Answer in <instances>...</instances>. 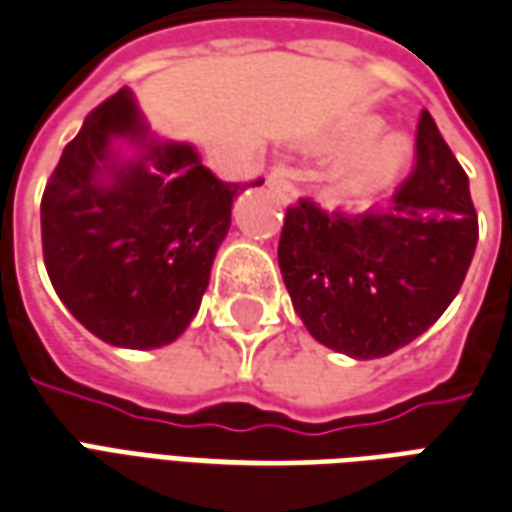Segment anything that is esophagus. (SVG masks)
<instances>
[{"mask_svg":"<svg viewBox=\"0 0 512 512\" xmlns=\"http://www.w3.org/2000/svg\"><path fill=\"white\" fill-rule=\"evenodd\" d=\"M268 189L279 191L285 200H293L296 197V186H293V175H290V169L285 164H277V167H271L268 172Z\"/></svg>","mask_w":512,"mask_h":512,"instance_id":"1","label":"esophagus"}]
</instances>
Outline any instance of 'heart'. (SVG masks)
<instances>
[{
    "label": "heart",
    "mask_w": 512,
    "mask_h": 512,
    "mask_svg": "<svg viewBox=\"0 0 512 512\" xmlns=\"http://www.w3.org/2000/svg\"><path fill=\"white\" fill-rule=\"evenodd\" d=\"M384 134V120L362 115L337 128L326 150L334 156H351L337 169L329 183V197L345 208H367L389 191L411 164L414 147L403 134Z\"/></svg>",
    "instance_id": "obj_1"
}]
</instances>
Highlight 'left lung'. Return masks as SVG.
<instances>
[{"label": "left lung", "instance_id": "left-lung-1", "mask_svg": "<svg viewBox=\"0 0 512 512\" xmlns=\"http://www.w3.org/2000/svg\"><path fill=\"white\" fill-rule=\"evenodd\" d=\"M477 246L469 178L428 112L417 164L381 211L290 205L279 271L293 310L326 348L381 359L408 345L458 296Z\"/></svg>", "mask_w": 512, "mask_h": 512}]
</instances>
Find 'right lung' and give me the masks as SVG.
Returning <instances> with one entry per match:
<instances>
[{"label":"right lung","mask_w":512,"mask_h":512,"mask_svg":"<svg viewBox=\"0 0 512 512\" xmlns=\"http://www.w3.org/2000/svg\"><path fill=\"white\" fill-rule=\"evenodd\" d=\"M115 138L140 156L120 159ZM241 189L216 178L191 145L150 136L131 90H120L84 117L43 191L51 285L104 343L169 345L200 310Z\"/></svg>","instance_id":"obj_1"}]
</instances>
